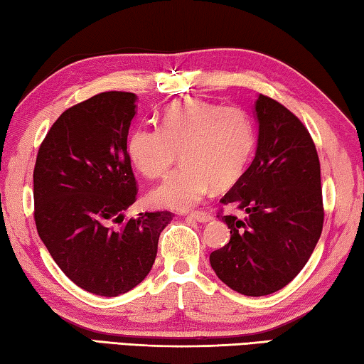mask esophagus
Wrapping results in <instances>:
<instances>
[{"label":"esophagus","instance_id":"1","mask_svg":"<svg viewBox=\"0 0 364 364\" xmlns=\"http://www.w3.org/2000/svg\"><path fill=\"white\" fill-rule=\"evenodd\" d=\"M189 218L199 221V223H207V221H210L213 217L208 212H193L189 213Z\"/></svg>","mask_w":364,"mask_h":364}]
</instances>
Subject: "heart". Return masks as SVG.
<instances>
[{"label":"heart","instance_id":"1","mask_svg":"<svg viewBox=\"0 0 364 364\" xmlns=\"http://www.w3.org/2000/svg\"><path fill=\"white\" fill-rule=\"evenodd\" d=\"M255 146L250 115L239 106L186 100L165 109L160 127H138L127 152L147 178H162L180 159L184 165L151 193L156 205L186 210L212 188L226 189L242 176Z\"/></svg>","mask_w":364,"mask_h":364}]
</instances>
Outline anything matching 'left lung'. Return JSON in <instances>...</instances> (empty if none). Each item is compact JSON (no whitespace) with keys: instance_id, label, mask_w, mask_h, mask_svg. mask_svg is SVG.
Instances as JSON below:
<instances>
[{"instance_id":"1","label":"left lung","mask_w":364,"mask_h":364,"mask_svg":"<svg viewBox=\"0 0 364 364\" xmlns=\"http://www.w3.org/2000/svg\"><path fill=\"white\" fill-rule=\"evenodd\" d=\"M255 115V157L220 200L247 217L220 212L231 239L210 254L218 278L249 297L279 291L300 273L324 221L319 159L305 125L264 95L258 96Z\"/></svg>"}]
</instances>
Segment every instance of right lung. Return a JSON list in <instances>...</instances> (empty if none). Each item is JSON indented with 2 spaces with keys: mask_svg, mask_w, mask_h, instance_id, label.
I'll use <instances>...</instances> for the list:
<instances>
[{
  "mask_svg": "<svg viewBox=\"0 0 364 364\" xmlns=\"http://www.w3.org/2000/svg\"><path fill=\"white\" fill-rule=\"evenodd\" d=\"M136 95L106 91L53 123L33 170L35 225L43 244L78 287L117 297L154 264L171 212L127 220L138 186L127 152Z\"/></svg>",
  "mask_w": 364,
  "mask_h": 364,
  "instance_id": "1",
  "label": "right lung"
}]
</instances>
